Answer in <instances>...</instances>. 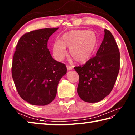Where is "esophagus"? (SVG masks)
Returning <instances> with one entry per match:
<instances>
[{"label": "esophagus", "instance_id": "34e87169", "mask_svg": "<svg viewBox=\"0 0 135 135\" xmlns=\"http://www.w3.org/2000/svg\"><path fill=\"white\" fill-rule=\"evenodd\" d=\"M67 68L68 70H71L73 68V66H70V65H67Z\"/></svg>", "mask_w": 135, "mask_h": 135}]
</instances>
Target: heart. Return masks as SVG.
<instances>
[{
  "instance_id": "b5f03b06",
  "label": "heart",
  "mask_w": 135,
  "mask_h": 135,
  "mask_svg": "<svg viewBox=\"0 0 135 135\" xmlns=\"http://www.w3.org/2000/svg\"><path fill=\"white\" fill-rule=\"evenodd\" d=\"M97 46V38L91 31L73 30L65 33L61 40L53 45V55L56 60L62 61L67 54L65 48H69V54L77 62H83L91 57Z\"/></svg>"
}]
</instances>
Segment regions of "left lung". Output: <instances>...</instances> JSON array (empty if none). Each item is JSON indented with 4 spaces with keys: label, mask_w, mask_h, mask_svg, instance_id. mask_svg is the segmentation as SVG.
Segmentation results:
<instances>
[{
    "label": "left lung",
    "mask_w": 135,
    "mask_h": 135,
    "mask_svg": "<svg viewBox=\"0 0 135 135\" xmlns=\"http://www.w3.org/2000/svg\"><path fill=\"white\" fill-rule=\"evenodd\" d=\"M74 69L79 75L77 93L83 101L99 102L110 94L119 72L120 52L109 30L104 29L103 41L96 56Z\"/></svg>",
    "instance_id": "left-lung-1"
}]
</instances>
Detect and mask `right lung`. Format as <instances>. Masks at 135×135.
<instances>
[{"label":"right lung","mask_w":135,"mask_h":135,"mask_svg":"<svg viewBox=\"0 0 135 135\" xmlns=\"http://www.w3.org/2000/svg\"><path fill=\"white\" fill-rule=\"evenodd\" d=\"M56 28L31 31L19 39L12 65V75L18 94L35 106H45L55 99L58 83L67 73L64 64L51 56L48 41Z\"/></svg>","instance_id":"obj_1"}]
</instances>
